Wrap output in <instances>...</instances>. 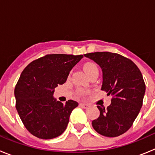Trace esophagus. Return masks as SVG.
<instances>
[{"label":"esophagus","mask_w":155,"mask_h":155,"mask_svg":"<svg viewBox=\"0 0 155 155\" xmlns=\"http://www.w3.org/2000/svg\"><path fill=\"white\" fill-rule=\"evenodd\" d=\"M80 105H81V106H83L84 109H87V108L89 107V105H87V104H86V103H80Z\"/></svg>","instance_id":"esophagus-1"}]
</instances>
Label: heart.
Listing matches in <instances>:
<instances>
[{"mask_svg":"<svg viewBox=\"0 0 155 155\" xmlns=\"http://www.w3.org/2000/svg\"><path fill=\"white\" fill-rule=\"evenodd\" d=\"M96 65L94 64H91V63L85 64V66H84V71H85V72L87 73V74H88L91 71H92L94 69H96Z\"/></svg>","mask_w":155,"mask_h":155,"instance_id":"1","label":"heart"}]
</instances>
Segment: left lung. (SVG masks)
Masks as SVG:
<instances>
[{
  "mask_svg": "<svg viewBox=\"0 0 155 155\" xmlns=\"http://www.w3.org/2000/svg\"><path fill=\"white\" fill-rule=\"evenodd\" d=\"M84 56L101 68V89L113 95L106 109L97 106L100 115L91 123L93 128L102 136H120L130 128L141 109L146 89L141 72L132 61L117 53L95 52Z\"/></svg>",
  "mask_w": 155,
  "mask_h": 155,
  "instance_id": "1",
  "label": "left lung"
}]
</instances>
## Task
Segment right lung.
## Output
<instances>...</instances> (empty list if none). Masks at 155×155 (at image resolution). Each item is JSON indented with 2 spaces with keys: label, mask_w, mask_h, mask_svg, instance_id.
Segmentation results:
<instances>
[{
  "label": "right lung",
  "mask_w": 155,
  "mask_h": 155,
  "mask_svg": "<svg viewBox=\"0 0 155 155\" xmlns=\"http://www.w3.org/2000/svg\"><path fill=\"white\" fill-rule=\"evenodd\" d=\"M82 58L83 55L49 54L30 63L21 72L15 88L16 109L25 128L36 137L53 139L65 131L78 103L57 101L54 88L65 83Z\"/></svg>",
  "instance_id": "right-lung-1"
}]
</instances>
